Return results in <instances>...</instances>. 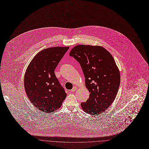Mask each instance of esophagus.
<instances>
[{"label":"esophagus","mask_w":149,"mask_h":149,"mask_svg":"<svg viewBox=\"0 0 149 149\" xmlns=\"http://www.w3.org/2000/svg\"><path fill=\"white\" fill-rule=\"evenodd\" d=\"M76 90H77V87H74L72 89V90L70 91V92H71V93H74Z\"/></svg>","instance_id":"esophagus-1"}]
</instances>
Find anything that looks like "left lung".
<instances>
[{
	"instance_id": "8db88e82",
	"label": "left lung",
	"mask_w": 149,
	"mask_h": 149,
	"mask_svg": "<svg viewBox=\"0 0 149 149\" xmlns=\"http://www.w3.org/2000/svg\"><path fill=\"white\" fill-rule=\"evenodd\" d=\"M69 55L80 63L91 93L88 100L81 103L82 109L91 115L104 111L114 102L120 83L113 56L102 46L83 45L74 46Z\"/></svg>"
}]
</instances>
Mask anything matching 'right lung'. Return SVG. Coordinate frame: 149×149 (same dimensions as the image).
Listing matches in <instances>:
<instances>
[{
    "mask_svg": "<svg viewBox=\"0 0 149 149\" xmlns=\"http://www.w3.org/2000/svg\"><path fill=\"white\" fill-rule=\"evenodd\" d=\"M69 48L53 47L39 52L26 70V93L32 103L42 111H55L66 97V93L56 77L54 70Z\"/></svg>",
    "mask_w": 149,
    "mask_h": 149,
    "instance_id": "add662e5",
    "label": "right lung"
}]
</instances>
